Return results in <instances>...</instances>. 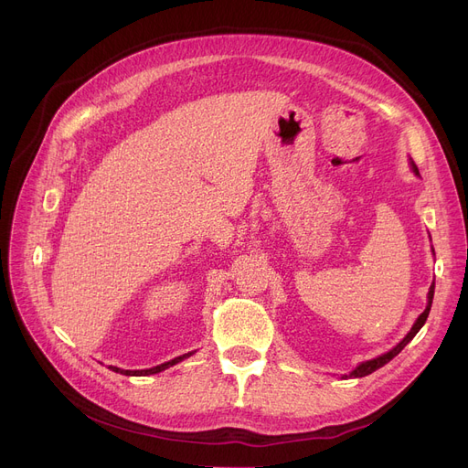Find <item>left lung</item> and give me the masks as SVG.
Listing matches in <instances>:
<instances>
[{
	"label": "left lung",
	"mask_w": 468,
	"mask_h": 468,
	"mask_svg": "<svg viewBox=\"0 0 468 468\" xmlns=\"http://www.w3.org/2000/svg\"><path fill=\"white\" fill-rule=\"evenodd\" d=\"M411 170L415 172V175H420V170H417V166H415V163L411 161ZM429 302H427V307H425V311L417 316V321H415V324L411 326V330L408 332V335L399 343L397 347H392L388 353H385V355H381V356H378V358H372V360H366V362H362V364H358L355 370L349 374V376H343V378H364V376H370L372 372H376V370H379L381 366H385L388 360H392L395 358L406 346L408 343L415 337V334L420 332L421 328H423V324L427 323V316H429V313H431V305H432V298H434V282L431 284V288H429Z\"/></svg>",
	"instance_id": "1"
}]
</instances>
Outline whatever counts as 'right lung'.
<instances>
[{"label": "right lung", "instance_id": "obj_1", "mask_svg": "<svg viewBox=\"0 0 468 468\" xmlns=\"http://www.w3.org/2000/svg\"><path fill=\"white\" fill-rule=\"evenodd\" d=\"M195 351H191V353H186V355H182V356H176V358H172V360H168V362H165V364H159V366H155V367H150V370H121V367H117V366H110L113 372H117V374H122V376H152V374H159V372H163V370H166V367H170V366H175V364H178V362H182L184 358H187V356H191Z\"/></svg>", "mask_w": 468, "mask_h": 468}]
</instances>
